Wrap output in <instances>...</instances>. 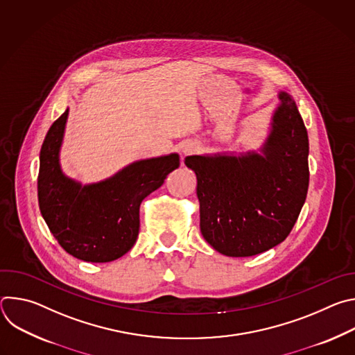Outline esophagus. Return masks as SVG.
Here are the masks:
<instances>
[{
	"label": "esophagus",
	"instance_id": "1",
	"mask_svg": "<svg viewBox=\"0 0 355 355\" xmlns=\"http://www.w3.org/2000/svg\"><path fill=\"white\" fill-rule=\"evenodd\" d=\"M198 144L193 143V141H187L185 144H182L181 147V155L185 157V156H189V155H193L198 151Z\"/></svg>",
	"mask_w": 355,
	"mask_h": 355
}]
</instances>
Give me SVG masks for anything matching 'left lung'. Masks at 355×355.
Wrapping results in <instances>:
<instances>
[{
  "instance_id": "8db88e82",
  "label": "left lung",
  "mask_w": 355,
  "mask_h": 355,
  "mask_svg": "<svg viewBox=\"0 0 355 355\" xmlns=\"http://www.w3.org/2000/svg\"><path fill=\"white\" fill-rule=\"evenodd\" d=\"M259 148L187 156L196 175L200 233L223 256L251 257L282 243L305 204L309 139L293 98L278 92Z\"/></svg>"
}]
</instances>
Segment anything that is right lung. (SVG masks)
I'll return each instance as SVG.
<instances>
[{
	"label": "right lung",
	"mask_w": 355,
	"mask_h": 355,
	"mask_svg": "<svg viewBox=\"0 0 355 355\" xmlns=\"http://www.w3.org/2000/svg\"><path fill=\"white\" fill-rule=\"evenodd\" d=\"M67 119L69 108L50 126L40 148V214L70 256L87 263H110L136 243L141 200L180 167V156L136 160L105 180L83 184L67 177L60 163Z\"/></svg>",
	"instance_id": "1"
}]
</instances>
